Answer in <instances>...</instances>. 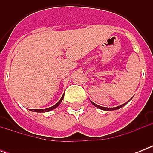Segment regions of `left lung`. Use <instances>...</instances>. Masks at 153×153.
Wrapping results in <instances>:
<instances>
[{
  "instance_id": "left-lung-1",
  "label": "left lung",
  "mask_w": 153,
  "mask_h": 153,
  "mask_svg": "<svg viewBox=\"0 0 153 153\" xmlns=\"http://www.w3.org/2000/svg\"><path fill=\"white\" fill-rule=\"evenodd\" d=\"M130 100H131V99H130ZM130 100H128V102H126L125 104L121 105H119V106L114 107V108H107V107H102V106H100V105H98L95 104V103H94V102H91V103H92V105H94V106L97 107V108H99V109H103V110H106V111H111V110H115V109H120V108H121V107H123L124 105H126L127 104V103H128V102H129V101H130Z\"/></svg>"
}]
</instances>
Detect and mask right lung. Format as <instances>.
I'll return each mask as SVG.
<instances>
[{
    "label": "right lung",
    "instance_id": "obj_1",
    "mask_svg": "<svg viewBox=\"0 0 153 153\" xmlns=\"http://www.w3.org/2000/svg\"><path fill=\"white\" fill-rule=\"evenodd\" d=\"M63 97H64V94L62 96V98H60V100L59 101V102L56 103V104L55 105H53V106L51 107H49V108H47V109H32L31 111H33V112H38V113H44V112H49L51 111V110H53L54 109H55V108H57L59 105V104L62 102V99H63Z\"/></svg>",
    "mask_w": 153,
    "mask_h": 153
}]
</instances>
